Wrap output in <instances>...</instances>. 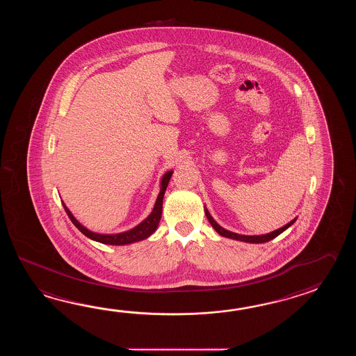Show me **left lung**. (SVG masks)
<instances>
[{"instance_id":"left-lung-1","label":"left lung","mask_w":356,"mask_h":356,"mask_svg":"<svg viewBox=\"0 0 356 356\" xmlns=\"http://www.w3.org/2000/svg\"><path fill=\"white\" fill-rule=\"evenodd\" d=\"M204 213H206V218H207L209 221H210L211 227L216 230V233H218V234L221 235V236H225V238L234 239V241H241V242L245 243H266L268 242V241H273V238H276V236H277V235H280L282 232H285L288 227H291V225H293V224L296 221V219L291 220L290 222H288L286 225H284V227H280V229H276V230H273L271 233H267V234L242 235L236 234V233H233V232H230V230H227V229L220 227L219 224H218V222L213 220L211 215H210V212H209V210L206 209V206H204Z\"/></svg>"}]
</instances>
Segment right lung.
Wrapping results in <instances>:
<instances>
[{
  "instance_id": "obj_1",
  "label": "right lung",
  "mask_w": 356,
  "mask_h": 356,
  "mask_svg": "<svg viewBox=\"0 0 356 356\" xmlns=\"http://www.w3.org/2000/svg\"><path fill=\"white\" fill-rule=\"evenodd\" d=\"M172 175H173V170H168V172H165V175L161 177L159 195H158V198L155 201L152 213L144 221H141L138 225L129 229L127 232L115 233V234H102V233L91 232L88 227H83L79 220L76 219L75 216L72 215V212L68 210V207L65 204V202H62V204H63L65 211L67 212L68 218L72 221V224L85 236L90 238L91 241L103 243V244H109V245H127V244L144 241L158 229L160 219H161V212H163V198H164V193H165V189H167L168 183L170 181Z\"/></svg>"
}]
</instances>
